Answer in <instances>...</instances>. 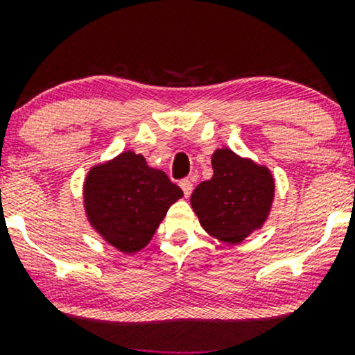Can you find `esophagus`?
<instances>
[{"label":"esophagus","instance_id":"1","mask_svg":"<svg viewBox=\"0 0 355 355\" xmlns=\"http://www.w3.org/2000/svg\"><path fill=\"white\" fill-rule=\"evenodd\" d=\"M180 187H182V190H183V195H185V197H190L191 190H193V183H191V180H189V178H185V180L180 182Z\"/></svg>","mask_w":355,"mask_h":355}]
</instances>
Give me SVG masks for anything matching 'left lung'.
I'll use <instances>...</instances> for the list:
<instances>
[{"mask_svg": "<svg viewBox=\"0 0 355 355\" xmlns=\"http://www.w3.org/2000/svg\"><path fill=\"white\" fill-rule=\"evenodd\" d=\"M214 177L190 197L191 209L207 234L227 243H240L260 230L270 214L275 180L266 165L230 148L211 155Z\"/></svg>", "mask_w": 355, "mask_h": 355, "instance_id": "obj_1", "label": "left lung"}]
</instances>
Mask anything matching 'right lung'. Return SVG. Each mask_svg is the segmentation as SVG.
<instances>
[{
  "mask_svg": "<svg viewBox=\"0 0 355 355\" xmlns=\"http://www.w3.org/2000/svg\"><path fill=\"white\" fill-rule=\"evenodd\" d=\"M183 197L165 172L152 168L140 153L126 150L93 165L83 183L89 225L123 254L148 245L170 205Z\"/></svg>",
  "mask_w": 355,
  "mask_h": 355,
  "instance_id": "add662e5",
  "label": "right lung"
}]
</instances>
